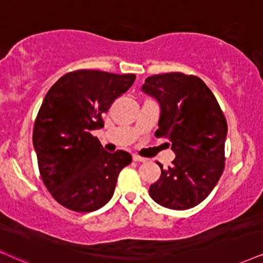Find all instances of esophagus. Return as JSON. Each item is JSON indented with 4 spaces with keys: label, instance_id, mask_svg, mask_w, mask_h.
<instances>
[{
    "label": "esophagus",
    "instance_id": "34e87169",
    "mask_svg": "<svg viewBox=\"0 0 263 263\" xmlns=\"http://www.w3.org/2000/svg\"><path fill=\"white\" fill-rule=\"evenodd\" d=\"M132 159H134V161H137V162H144L145 161L144 158H142V156H139L137 154L132 155Z\"/></svg>",
    "mask_w": 263,
    "mask_h": 263
}]
</instances>
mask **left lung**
<instances>
[{
    "label": "left lung",
    "instance_id": "1",
    "mask_svg": "<svg viewBox=\"0 0 263 263\" xmlns=\"http://www.w3.org/2000/svg\"><path fill=\"white\" fill-rule=\"evenodd\" d=\"M142 92L160 105L155 136L167 138L176 158L149 188L155 202L172 210L194 208L210 194L224 168L227 121L201 79L182 72L153 75Z\"/></svg>",
    "mask_w": 263,
    "mask_h": 263
}]
</instances>
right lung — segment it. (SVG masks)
Here are the masks:
<instances>
[{"label": "right lung", "mask_w": 263, "mask_h": 263, "mask_svg": "<svg viewBox=\"0 0 263 263\" xmlns=\"http://www.w3.org/2000/svg\"><path fill=\"white\" fill-rule=\"evenodd\" d=\"M135 79L98 70L68 72L43 99L32 143L43 183L64 208L96 211L114 194L118 176L132 156L107 152L92 131L104 126V114Z\"/></svg>", "instance_id": "right-lung-1"}]
</instances>
